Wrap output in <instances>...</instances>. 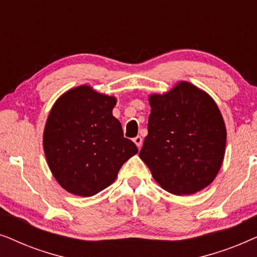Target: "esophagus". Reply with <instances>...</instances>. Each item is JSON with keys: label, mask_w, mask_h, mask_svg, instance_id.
<instances>
[{"label": "esophagus", "mask_w": 257, "mask_h": 257, "mask_svg": "<svg viewBox=\"0 0 257 257\" xmlns=\"http://www.w3.org/2000/svg\"><path fill=\"white\" fill-rule=\"evenodd\" d=\"M133 142H135V144L137 145V147H138V149H140V147H142V145H143V138L140 136H137L135 139H133Z\"/></svg>", "instance_id": "1"}]
</instances>
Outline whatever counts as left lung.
Segmentation results:
<instances>
[{"label": "left lung", "mask_w": 257, "mask_h": 257, "mask_svg": "<svg viewBox=\"0 0 257 257\" xmlns=\"http://www.w3.org/2000/svg\"><path fill=\"white\" fill-rule=\"evenodd\" d=\"M149 135L139 157L161 188L191 195L212 184L226 151L227 130L215 100L181 80L149 97Z\"/></svg>", "instance_id": "left-lung-1"}]
</instances>
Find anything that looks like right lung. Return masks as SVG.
Masks as SVG:
<instances>
[{
	"mask_svg": "<svg viewBox=\"0 0 257 257\" xmlns=\"http://www.w3.org/2000/svg\"><path fill=\"white\" fill-rule=\"evenodd\" d=\"M117 98L90 85L72 87L49 112L43 149L56 181L71 194L92 196L108 187L120 167L138 153L112 115Z\"/></svg>",
	"mask_w": 257,
	"mask_h": 257,
	"instance_id": "1",
	"label": "right lung"
}]
</instances>
